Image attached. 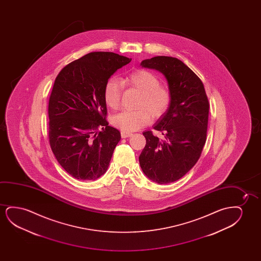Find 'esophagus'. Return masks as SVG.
Returning <instances> with one entry per match:
<instances>
[{"label": "esophagus", "mask_w": 261, "mask_h": 261, "mask_svg": "<svg viewBox=\"0 0 261 261\" xmlns=\"http://www.w3.org/2000/svg\"><path fill=\"white\" fill-rule=\"evenodd\" d=\"M132 133L125 132V131H122L121 132L122 138H126V137H130V136H132Z\"/></svg>", "instance_id": "obj_1"}]
</instances>
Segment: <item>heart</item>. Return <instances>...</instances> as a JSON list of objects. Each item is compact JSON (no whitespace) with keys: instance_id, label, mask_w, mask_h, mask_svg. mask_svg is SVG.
I'll return each mask as SVG.
<instances>
[{"instance_id":"obj_1","label":"heart","mask_w":261,"mask_h":261,"mask_svg":"<svg viewBox=\"0 0 261 261\" xmlns=\"http://www.w3.org/2000/svg\"><path fill=\"white\" fill-rule=\"evenodd\" d=\"M125 86L141 93L137 111H123L112 118L115 127L125 132H132L149 124L150 119L161 118L168 111L171 94L168 87L161 86L160 79L146 69H136L123 80ZM124 84L118 79H109L105 83L103 97L108 107L118 110L121 103Z\"/></svg>"}]
</instances>
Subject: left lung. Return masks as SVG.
I'll use <instances>...</instances> for the list:
<instances>
[{
  "label": "left lung",
  "instance_id": "8db88e82",
  "mask_svg": "<svg viewBox=\"0 0 261 261\" xmlns=\"http://www.w3.org/2000/svg\"><path fill=\"white\" fill-rule=\"evenodd\" d=\"M168 80L171 101L152 131L143 133L146 144L139 156L143 173L155 182L169 184L182 177L200 159L206 137L210 103L200 77L176 58L156 56L142 61Z\"/></svg>",
  "mask_w": 261,
  "mask_h": 261
}]
</instances>
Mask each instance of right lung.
I'll use <instances>...</instances> for the list:
<instances>
[{"mask_svg": "<svg viewBox=\"0 0 261 261\" xmlns=\"http://www.w3.org/2000/svg\"><path fill=\"white\" fill-rule=\"evenodd\" d=\"M131 59L94 51L65 66L51 90L49 143L61 167L74 178L95 180L107 171L121 136L109 125L105 83Z\"/></svg>", "mask_w": 261, "mask_h": 261, "instance_id": "right-lung-1", "label": "right lung"}]
</instances>
